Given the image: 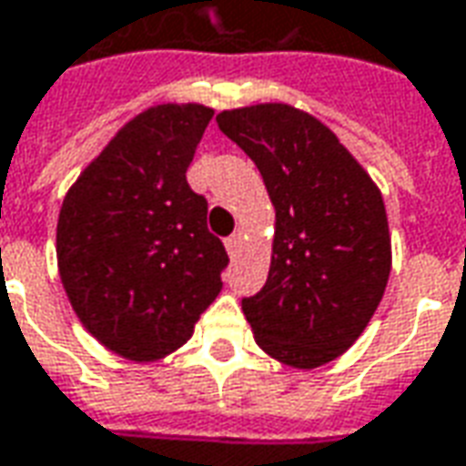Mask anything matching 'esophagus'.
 <instances>
[{
	"label": "esophagus",
	"instance_id": "esophagus-1",
	"mask_svg": "<svg viewBox=\"0 0 466 466\" xmlns=\"http://www.w3.org/2000/svg\"><path fill=\"white\" fill-rule=\"evenodd\" d=\"M240 246H243V233H233V236L226 240V248L230 256H236V253L240 251Z\"/></svg>",
	"mask_w": 466,
	"mask_h": 466
}]
</instances>
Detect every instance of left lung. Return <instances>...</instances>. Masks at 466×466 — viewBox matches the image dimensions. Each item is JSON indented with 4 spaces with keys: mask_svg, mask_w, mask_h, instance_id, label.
Masks as SVG:
<instances>
[{
    "mask_svg": "<svg viewBox=\"0 0 466 466\" xmlns=\"http://www.w3.org/2000/svg\"><path fill=\"white\" fill-rule=\"evenodd\" d=\"M274 202L264 289L243 299L258 348L312 370L362 335L390 274L386 205L370 175L322 121L287 104L218 114Z\"/></svg>",
    "mask_w": 466,
    "mask_h": 466,
    "instance_id": "8db88e82",
    "label": "left lung"
}]
</instances>
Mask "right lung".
<instances>
[{"label":"right lung","mask_w":466,"mask_h":466,"mask_svg":"<svg viewBox=\"0 0 466 466\" xmlns=\"http://www.w3.org/2000/svg\"><path fill=\"white\" fill-rule=\"evenodd\" d=\"M213 108L152 106L80 172L57 218V268L73 312L104 348L152 362L182 348L220 294L223 240L187 167Z\"/></svg>","instance_id":"1"}]
</instances>
